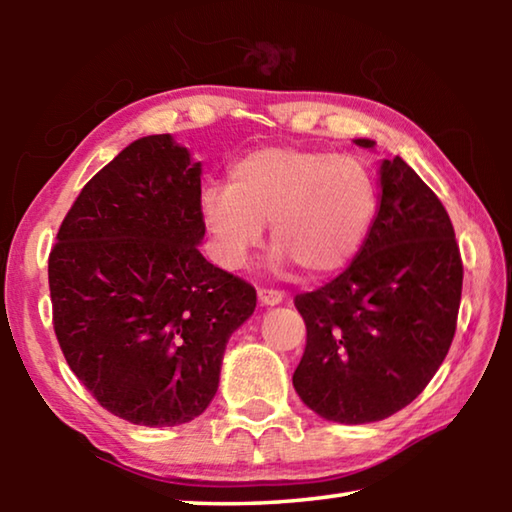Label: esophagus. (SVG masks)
<instances>
[{
	"instance_id": "1",
	"label": "esophagus",
	"mask_w": 512,
	"mask_h": 512,
	"mask_svg": "<svg viewBox=\"0 0 512 512\" xmlns=\"http://www.w3.org/2000/svg\"><path fill=\"white\" fill-rule=\"evenodd\" d=\"M257 300H259V305H262V307H275L284 300V293L275 291V289H259Z\"/></svg>"
}]
</instances>
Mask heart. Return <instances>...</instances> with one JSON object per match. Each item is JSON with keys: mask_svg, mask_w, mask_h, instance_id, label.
Masks as SVG:
<instances>
[{"mask_svg": "<svg viewBox=\"0 0 512 512\" xmlns=\"http://www.w3.org/2000/svg\"><path fill=\"white\" fill-rule=\"evenodd\" d=\"M377 210L370 171L350 155L266 146L232 164L228 187H205L198 212L214 255L241 268L271 225L275 264L309 275L339 271L359 253Z\"/></svg>", "mask_w": 512, "mask_h": 512, "instance_id": "heart-1", "label": "heart"}]
</instances>
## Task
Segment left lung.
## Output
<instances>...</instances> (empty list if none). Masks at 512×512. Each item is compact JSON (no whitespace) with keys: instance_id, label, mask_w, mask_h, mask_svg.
<instances>
[{"instance_id":"8db88e82","label":"left lung","mask_w":512,"mask_h":512,"mask_svg":"<svg viewBox=\"0 0 512 512\" xmlns=\"http://www.w3.org/2000/svg\"><path fill=\"white\" fill-rule=\"evenodd\" d=\"M354 144L375 149L359 137ZM438 196L400 155L379 162V205L345 271L296 296L307 348L293 388L320 418L379 422L418 397L456 332L463 264Z\"/></svg>"}]
</instances>
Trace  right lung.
<instances>
[{
	"mask_svg": "<svg viewBox=\"0 0 512 512\" xmlns=\"http://www.w3.org/2000/svg\"><path fill=\"white\" fill-rule=\"evenodd\" d=\"M203 164L146 135L76 198L49 255L54 329L97 402L142 427H178L219 388L225 343L253 316L248 282L198 246Z\"/></svg>",
	"mask_w": 512,
	"mask_h": 512,
	"instance_id": "right-lung-1",
	"label": "right lung"
}]
</instances>
